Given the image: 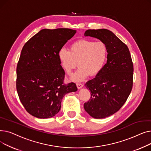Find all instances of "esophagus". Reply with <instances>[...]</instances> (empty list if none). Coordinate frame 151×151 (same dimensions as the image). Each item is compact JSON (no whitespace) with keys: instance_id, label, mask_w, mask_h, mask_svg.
Masks as SVG:
<instances>
[{"instance_id":"34e87169","label":"esophagus","mask_w":151,"mask_h":151,"mask_svg":"<svg viewBox=\"0 0 151 151\" xmlns=\"http://www.w3.org/2000/svg\"><path fill=\"white\" fill-rule=\"evenodd\" d=\"M76 86L78 89H80L81 88H82L83 87V84H81V83H76Z\"/></svg>"}]
</instances>
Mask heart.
Wrapping results in <instances>:
<instances>
[{"mask_svg":"<svg viewBox=\"0 0 151 151\" xmlns=\"http://www.w3.org/2000/svg\"><path fill=\"white\" fill-rule=\"evenodd\" d=\"M108 47L103 42L80 39L70 46L69 51L62 48L59 52L61 65L67 73L80 67L71 76L74 81H82L88 76L97 75L104 68L108 57Z\"/></svg>","mask_w":151,"mask_h":151,"instance_id":"1","label":"heart"}]
</instances>
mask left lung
I'll list each match as a JSON object with an SVG mask.
<instances>
[{
	"instance_id": "1",
	"label": "left lung",
	"mask_w": 151,
	"mask_h": 151,
	"mask_svg": "<svg viewBox=\"0 0 151 151\" xmlns=\"http://www.w3.org/2000/svg\"><path fill=\"white\" fill-rule=\"evenodd\" d=\"M84 36L96 38L108 47L106 63L96 77L85 84L91 97L84 104L91 117L105 118L118 111L131 92L133 75L131 55L127 46L108 29L87 30Z\"/></svg>"
}]
</instances>
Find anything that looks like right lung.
Instances as JSON below:
<instances>
[{"mask_svg":"<svg viewBox=\"0 0 151 151\" xmlns=\"http://www.w3.org/2000/svg\"><path fill=\"white\" fill-rule=\"evenodd\" d=\"M76 30L44 29L24 45L17 68V89L22 105L34 117L47 119L60 109L65 94L76 92V84H63L65 71L59 52Z\"/></svg>","mask_w":151,"mask_h":151,"instance_id":"obj_1","label":"right lung"}]
</instances>
